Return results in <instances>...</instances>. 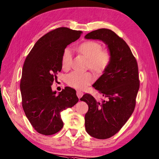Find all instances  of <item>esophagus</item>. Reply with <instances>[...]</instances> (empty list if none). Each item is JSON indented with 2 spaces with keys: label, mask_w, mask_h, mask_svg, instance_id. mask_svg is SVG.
Segmentation results:
<instances>
[{
  "label": "esophagus",
  "mask_w": 159,
  "mask_h": 159,
  "mask_svg": "<svg viewBox=\"0 0 159 159\" xmlns=\"http://www.w3.org/2000/svg\"><path fill=\"white\" fill-rule=\"evenodd\" d=\"M76 95L78 96L79 98H80V97L83 95V93L82 91H76Z\"/></svg>",
  "instance_id": "esophagus-1"
}]
</instances>
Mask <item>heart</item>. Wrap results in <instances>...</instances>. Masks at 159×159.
I'll use <instances>...</instances> for the list:
<instances>
[{
	"label": "heart",
	"mask_w": 159,
	"mask_h": 159,
	"mask_svg": "<svg viewBox=\"0 0 159 159\" xmlns=\"http://www.w3.org/2000/svg\"><path fill=\"white\" fill-rule=\"evenodd\" d=\"M78 51L89 60L88 66L97 73H102L110 64L111 54L107 50H102V46L95 41H88L81 43ZM72 62V52L66 48L62 56V66L64 70H68ZM94 79L90 72H72L66 76V83L69 86L75 89H84Z\"/></svg>",
	"instance_id": "heart-1"
}]
</instances>
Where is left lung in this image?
<instances>
[{"label": "left lung", "mask_w": 159, "mask_h": 159, "mask_svg": "<svg viewBox=\"0 0 159 159\" xmlns=\"http://www.w3.org/2000/svg\"><path fill=\"white\" fill-rule=\"evenodd\" d=\"M84 38L103 41L111 54L110 64L93 84L105 99L97 101L88 93L80 98L89 106L84 117L87 132L107 139L120 131L134 112L140 87L138 64L128 44L110 30L93 31Z\"/></svg>", "instance_id": "1"}]
</instances>
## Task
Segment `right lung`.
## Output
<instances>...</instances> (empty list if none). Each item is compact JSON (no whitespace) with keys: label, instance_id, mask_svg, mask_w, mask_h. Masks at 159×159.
I'll list each match as a JSON object with an SVG mask.
<instances>
[{"label":"right lung","instance_id":"1","mask_svg":"<svg viewBox=\"0 0 159 159\" xmlns=\"http://www.w3.org/2000/svg\"><path fill=\"white\" fill-rule=\"evenodd\" d=\"M83 32L59 27L39 38L27 55L20 83L22 106L31 125L43 135L62 128L60 112L78 102L74 89L66 87L56 95L51 86L62 70V56L68 45Z\"/></svg>","mask_w":159,"mask_h":159}]
</instances>
